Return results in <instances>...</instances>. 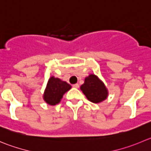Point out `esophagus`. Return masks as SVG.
<instances>
[{"instance_id":"esophagus-1","label":"esophagus","mask_w":151,"mask_h":151,"mask_svg":"<svg viewBox=\"0 0 151 151\" xmlns=\"http://www.w3.org/2000/svg\"><path fill=\"white\" fill-rule=\"evenodd\" d=\"M73 87H74V88H78V87H79V84H73Z\"/></svg>"}]
</instances>
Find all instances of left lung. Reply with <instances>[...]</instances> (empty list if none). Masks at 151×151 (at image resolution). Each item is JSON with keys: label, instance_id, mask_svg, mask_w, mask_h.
<instances>
[{"label": "left lung", "instance_id": "left-lung-1", "mask_svg": "<svg viewBox=\"0 0 151 151\" xmlns=\"http://www.w3.org/2000/svg\"><path fill=\"white\" fill-rule=\"evenodd\" d=\"M81 90L87 99L93 103H99L107 99L108 93L105 86L95 75H90L84 80Z\"/></svg>", "mask_w": 151, "mask_h": 151}]
</instances>
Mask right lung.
Here are the masks:
<instances>
[{
	"instance_id": "right-lung-1",
	"label": "right lung",
	"mask_w": 151,
	"mask_h": 151,
	"mask_svg": "<svg viewBox=\"0 0 151 151\" xmlns=\"http://www.w3.org/2000/svg\"><path fill=\"white\" fill-rule=\"evenodd\" d=\"M71 88V86L66 81L55 77H51L47 83L44 94V99L50 105H55L60 102L63 96Z\"/></svg>"
}]
</instances>
